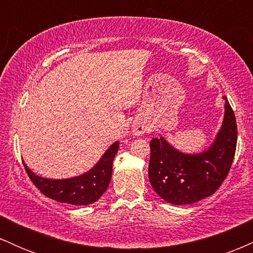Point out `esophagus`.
Returning a JSON list of instances; mask_svg holds the SVG:
<instances>
[{"instance_id": "34e87169", "label": "esophagus", "mask_w": 253, "mask_h": 253, "mask_svg": "<svg viewBox=\"0 0 253 253\" xmlns=\"http://www.w3.org/2000/svg\"><path fill=\"white\" fill-rule=\"evenodd\" d=\"M133 133H134L135 135H140V134H144L145 132H146V126H145L144 123H136L134 126H133Z\"/></svg>"}]
</instances>
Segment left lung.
Returning a JSON list of instances; mask_svg holds the SVG:
<instances>
[{"instance_id":"obj_1","label":"left lung","mask_w":253,"mask_h":253,"mask_svg":"<svg viewBox=\"0 0 253 253\" xmlns=\"http://www.w3.org/2000/svg\"><path fill=\"white\" fill-rule=\"evenodd\" d=\"M221 129L210 149L188 155L173 149L167 140L150 143L149 179L162 199L172 205H190L213 195L225 181L237 147V123L227 97Z\"/></svg>"}]
</instances>
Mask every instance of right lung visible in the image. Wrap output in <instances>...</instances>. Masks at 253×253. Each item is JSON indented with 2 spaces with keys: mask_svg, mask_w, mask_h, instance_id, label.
Wrapping results in <instances>:
<instances>
[{
  "mask_svg": "<svg viewBox=\"0 0 253 253\" xmlns=\"http://www.w3.org/2000/svg\"><path fill=\"white\" fill-rule=\"evenodd\" d=\"M118 150L119 141H115L91 170L68 179L42 178L32 172L25 163L24 167L33 184L45 196L62 203L85 206L96 202L108 188L112 178L113 161Z\"/></svg>",
  "mask_w": 253,
  "mask_h": 253,
  "instance_id": "add662e5",
  "label": "right lung"
}]
</instances>
